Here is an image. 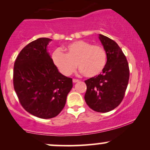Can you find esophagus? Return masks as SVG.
I'll use <instances>...</instances> for the list:
<instances>
[{"label": "esophagus", "mask_w": 150, "mask_h": 150, "mask_svg": "<svg viewBox=\"0 0 150 150\" xmlns=\"http://www.w3.org/2000/svg\"><path fill=\"white\" fill-rule=\"evenodd\" d=\"M79 80H77V79H73V82H74V83H76V82H79Z\"/></svg>", "instance_id": "34e87169"}]
</instances>
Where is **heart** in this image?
<instances>
[{"label":"heart","mask_w":150,"mask_h":150,"mask_svg":"<svg viewBox=\"0 0 150 150\" xmlns=\"http://www.w3.org/2000/svg\"><path fill=\"white\" fill-rule=\"evenodd\" d=\"M51 58L55 66L65 76L71 75L77 65L84 76L96 77L102 73L107 62V54L102 46L83 40L68 44L65 53L56 50Z\"/></svg>","instance_id":"obj_1"}]
</instances>
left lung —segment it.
Here are the masks:
<instances>
[{"mask_svg":"<svg viewBox=\"0 0 150 150\" xmlns=\"http://www.w3.org/2000/svg\"><path fill=\"white\" fill-rule=\"evenodd\" d=\"M99 39L107 54L102 74L85 80V100L89 107L106 113L120 104L128 87L130 71L126 57L116 42L99 34Z\"/></svg>","mask_w":150,"mask_h":150,"instance_id":"obj_1","label":"left lung"}]
</instances>
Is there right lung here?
Here are the masks:
<instances>
[{"instance_id":"1","label":"right lung","mask_w":150,"mask_h":150,"mask_svg":"<svg viewBox=\"0 0 150 150\" xmlns=\"http://www.w3.org/2000/svg\"><path fill=\"white\" fill-rule=\"evenodd\" d=\"M51 39L39 38L24 47L15 60L13 85L27 112L41 118L58 116L64 108L73 80L58 71L47 51Z\"/></svg>"}]
</instances>
